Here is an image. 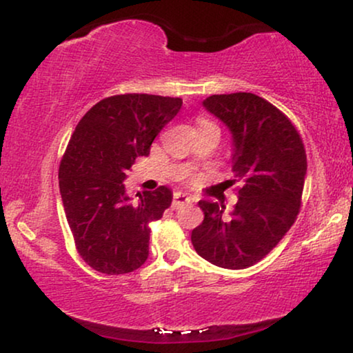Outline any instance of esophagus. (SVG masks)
I'll return each instance as SVG.
<instances>
[{
    "label": "esophagus",
    "mask_w": 353,
    "mask_h": 353,
    "mask_svg": "<svg viewBox=\"0 0 353 353\" xmlns=\"http://www.w3.org/2000/svg\"><path fill=\"white\" fill-rule=\"evenodd\" d=\"M192 199L187 194H182V192H176L172 199V208H181L182 205L190 203Z\"/></svg>",
    "instance_id": "34e87169"
}]
</instances>
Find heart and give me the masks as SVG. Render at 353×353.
Listing matches in <instances>:
<instances>
[{"instance_id": "b5f03b06", "label": "heart", "mask_w": 353, "mask_h": 353, "mask_svg": "<svg viewBox=\"0 0 353 353\" xmlns=\"http://www.w3.org/2000/svg\"><path fill=\"white\" fill-rule=\"evenodd\" d=\"M208 124H211V122H208L206 119H200V128L201 125H208Z\"/></svg>"}]
</instances>
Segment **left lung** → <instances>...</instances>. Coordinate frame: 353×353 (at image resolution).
<instances>
[{"mask_svg":"<svg viewBox=\"0 0 353 353\" xmlns=\"http://www.w3.org/2000/svg\"><path fill=\"white\" fill-rule=\"evenodd\" d=\"M206 111L232 134V172L241 181L237 203L200 200L203 223L192 231V243L206 261L225 270L253 266L278 245L297 219L302 203L307 154L288 116L265 98L239 92L211 95Z\"/></svg>","mask_w":353,"mask_h":353,"instance_id":"8db88e82","label":"left lung"}]
</instances>
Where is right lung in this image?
<instances>
[{"label":"right lung","mask_w":353,"mask_h":353,"mask_svg":"<svg viewBox=\"0 0 353 353\" xmlns=\"http://www.w3.org/2000/svg\"><path fill=\"white\" fill-rule=\"evenodd\" d=\"M182 106L181 98L128 93L98 101L79 121L59 164V192L75 248L103 274H125L148 258L150 223L171 206L172 192L125 194L135 158Z\"/></svg>","instance_id":"1"}]
</instances>
